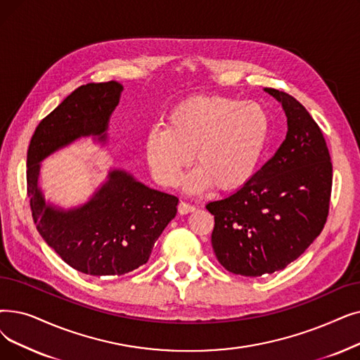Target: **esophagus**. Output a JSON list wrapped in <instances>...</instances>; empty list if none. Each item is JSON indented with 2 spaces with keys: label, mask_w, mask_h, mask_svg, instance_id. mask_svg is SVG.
Returning <instances> with one entry per match:
<instances>
[{
  "label": "esophagus",
  "mask_w": 360,
  "mask_h": 360,
  "mask_svg": "<svg viewBox=\"0 0 360 360\" xmlns=\"http://www.w3.org/2000/svg\"><path fill=\"white\" fill-rule=\"evenodd\" d=\"M194 210H195V207H194L193 205H190V202H186V201H179V205H178V212H179L181 214L191 213V212H194Z\"/></svg>",
  "instance_id": "1"
}]
</instances>
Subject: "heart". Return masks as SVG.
Returning a JSON list of instances; mask_svg holds the SVG:
<instances>
[{
	"mask_svg": "<svg viewBox=\"0 0 360 360\" xmlns=\"http://www.w3.org/2000/svg\"><path fill=\"white\" fill-rule=\"evenodd\" d=\"M269 116L253 101L233 97H193L178 104L166 124L148 131L144 153L154 179L175 185L194 159L198 165L185 179L198 191L209 184L233 190L255 175L269 138Z\"/></svg>",
	"mask_w": 360,
	"mask_h": 360,
	"instance_id": "obj_1",
	"label": "heart"
}]
</instances>
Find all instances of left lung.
<instances>
[{"mask_svg": "<svg viewBox=\"0 0 360 360\" xmlns=\"http://www.w3.org/2000/svg\"><path fill=\"white\" fill-rule=\"evenodd\" d=\"M283 104L287 136L229 197L210 201L213 252L236 275L285 269L319 236L330 212L333 163L318 123L290 94L264 88Z\"/></svg>", "mask_w": 360, "mask_h": 360, "instance_id": "1", "label": "left lung"}]
</instances>
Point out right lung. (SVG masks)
I'll use <instances>...</instances> for the list:
<instances>
[{"mask_svg": "<svg viewBox=\"0 0 360 360\" xmlns=\"http://www.w3.org/2000/svg\"><path fill=\"white\" fill-rule=\"evenodd\" d=\"M122 91L116 81L75 89L39 122L27 148V197L37 229L69 266L92 276H120L143 266L178 206L175 195L151 190L123 170H112L81 207L65 212L45 205L39 162L81 136L104 141Z\"/></svg>", "mask_w": 360, "mask_h": 360, "instance_id": "right-lung-1", "label": "right lung"}]
</instances>
